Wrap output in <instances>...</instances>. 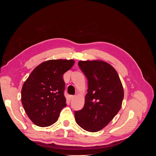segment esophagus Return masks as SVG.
I'll list each match as a JSON object with an SVG mask.
<instances>
[{
    "instance_id": "obj_1",
    "label": "esophagus",
    "mask_w": 156,
    "mask_h": 156,
    "mask_svg": "<svg viewBox=\"0 0 156 156\" xmlns=\"http://www.w3.org/2000/svg\"><path fill=\"white\" fill-rule=\"evenodd\" d=\"M70 100H73V99L75 98V96H70Z\"/></svg>"
}]
</instances>
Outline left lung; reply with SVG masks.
<instances>
[{
  "instance_id": "obj_1",
  "label": "left lung",
  "mask_w": 156,
  "mask_h": 156,
  "mask_svg": "<svg viewBox=\"0 0 156 156\" xmlns=\"http://www.w3.org/2000/svg\"><path fill=\"white\" fill-rule=\"evenodd\" d=\"M78 64L88 79V87L84 107L75 112V121L83 129L97 132L120 111L124 88L116 69L105 61L81 60Z\"/></svg>"
}]
</instances>
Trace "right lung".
Wrapping results in <instances>:
<instances>
[{"label": "right lung", "mask_w": 156, "mask_h": 156, "mask_svg": "<svg viewBox=\"0 0 156 156\" xmlns=\"http://www.w3.org/2000/svg\"><path fill=\"white\" fill-rule=\"evenodd\" d=\"M70 60H49L36 66L21 89V102L30 120L40 127L57 121L66 104L63 75L73 66Z\"/></svg>", "instance_id": "right-lung-1"}]
</instances>
